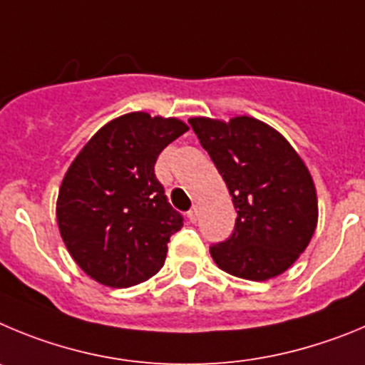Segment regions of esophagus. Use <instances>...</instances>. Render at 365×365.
Instances as JSON below:
<instances>
[{
	"mask_svg": "<svg viewBox=\"0 0 365 365\" xmlns=\"http://www.w3.org/2000/svg\"><path fill=\"white\" fill-rule=\"evenodd\" d=\"M187 218H189L190 223H195L196 220H198V209H196V207H192V209L187 212Z\"/></svg>",
	"mask_w": 365,
	"mask_h": 365,
	"instance_id": "1",
	"label": "esophagus"
}]
</instances>
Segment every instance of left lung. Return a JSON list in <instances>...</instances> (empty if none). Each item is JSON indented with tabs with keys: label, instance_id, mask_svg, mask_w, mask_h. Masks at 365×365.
I'll list each match as a JSON object with an SVG mask.
<instances>
[{
	"label": "left lung",
	"instance_id": "obj_1",
	"mask_svg": "<svg viewBox=\"0 0 365 365\" xmlns=\"http://www.w3.org/2000/svg\"><path fill=\"white\" fill-rule=\"evenodd\" d=\"M189 123L238 212L231 238L211 247L215 264L251 282L285 272L307 249L318 223L317 187L300 154L252 116H196Z\"/></svg>",
	"mask_w": 365,
	"mask_h": 365
}]
</instances>
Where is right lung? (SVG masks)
<instances>
[{
    "label": "right lung",
    "instance_id": "obj_1",
    "mask_svg": "<svg viewBox=\"0 0 365 365\" xmlns=\"http://www.w3.org/2000/svg\"><path fill=\"white\" fill-rule=\"evenodd\" d=\"M178 118L129 113L105 123L61 180L56 220L81 271L107 287H130L162 269L182 216L154 176L158 154L187 133Z\"/></svg>",
    "mask_w": 365,
    "mask_h": 365
}]
</instances>
